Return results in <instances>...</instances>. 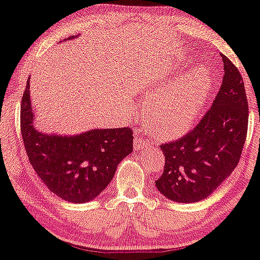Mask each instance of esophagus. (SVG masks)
<instances>
[{
    "label": "esophagus",
    "mask_w": 260,
    "mask_h": 260,
    "mask_svg": "<svg viewBox=\"0 0 260 260\" xmlns=\"http://www.w3.org/2000/svg\"><path fill=\"white\" fill-rule=\"evenodd\" d=\"M148 145H149V142L146 141L145 137L141 136V135H136V136H135V139H134V149L135 150L139 151V150L148 148Z\"/></svg>",
    "instance_id": "obj_1"
}]
</instances>
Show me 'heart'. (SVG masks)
Listing matches in <instances>:
<instances>
[{
    "label": "heart",
    "instance_id": "b5f03b06",
    "mask_svg": "<svg viewBox=\"0 0 260 260\" xmlns=\"http://www.w3.org/2000/svg\"><path fill=\"white\" fill-rule=\"evenodd\" d=\"M182 81V77L171 78L153 92L160 96L153 102L146 118L158 136L174 138L186 133L204 111L212 89L210 71L199 69ZM179 83L182 84L178 87Z\"/></svg>",
    "mask_w": 260,
    "mask_h": 260
}]
</instances>
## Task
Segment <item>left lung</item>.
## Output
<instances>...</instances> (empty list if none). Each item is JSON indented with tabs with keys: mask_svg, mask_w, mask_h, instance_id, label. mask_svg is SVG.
<instances>
[{
	"mask_svg": "<svg viewBox=\"0 0 260 260\" xmlns=\"http://www.w3.org/2000/svg\"><path fill=\"white\" fill-rule=\"evenodd\" d=\"M223 83L211 109L178 141L160 145L165 167L156 187L177 203L203 201L231 175L242 155L249 122L245 88L226 56Z\"/></svg>",
	"mask_w": 260,
	"mask_h": 260,
	"instance_id": "obj_1",
	"label": "left lung"
}]
</instances>
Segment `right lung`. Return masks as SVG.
<instances>
[{
	"label": "right lung",
	"mask_w": 260,
	"mask_h": 260,
	"mask_svg": "<svg viewBox=\"0 0 260 260\" xmlns=\"http://www.w3.org/2000/svg\"><path fill=\"white\" fill-rule=\"evenodd\" d=\"M29 89L30 77L21 107V133L30 164L59 198L75 204L92 201L114 178L118 164L133 152V131L130 127L92 129L77 135L40 131Z\"/></svg>",
	"instance_id": "add662e5"
}]
</instances>
